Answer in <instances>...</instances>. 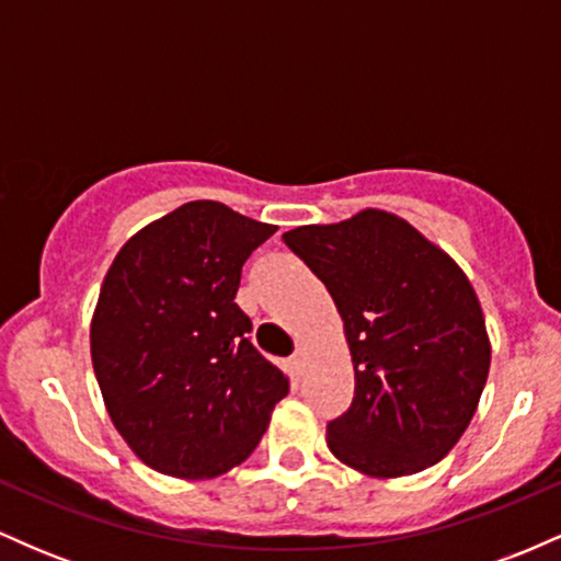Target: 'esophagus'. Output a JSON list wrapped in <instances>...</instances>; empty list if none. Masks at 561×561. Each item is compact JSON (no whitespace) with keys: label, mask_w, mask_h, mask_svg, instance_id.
<instances>
[{"label":"esophagus","mask_w":561,"mask_h":561,"mask_svg":"<svg viewBox=\"0 0 561 561\" xmlns=\"http://www.w3.org/2000/svg\"><path fill=\"white\" fill-rule=\"evenodd\" d=\"M306 371V351H298L293 358H289V375L300 377Z\"/></svg>","instance_id":"obj_1"}]
</instances>
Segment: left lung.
Instances as JSON below:
<instances>
[{
	"mask_svg": "<svg viewBox=\"0 0 561 561\" xmlns=\"http://www.w3.org/2000/svg\"><path fill=\"white\" fill-rule=\"evenodd\" d=\"M282 240L330 289L353 362V403L327 446L369 478L437 465L478 411L491 340L472 282L388 210L289 229Z\"/></svg>",
	"mask_w": 561,
	"mask_h": 561,
	"instance_id": "1",
	"label": "left lung"
}]
</instances>
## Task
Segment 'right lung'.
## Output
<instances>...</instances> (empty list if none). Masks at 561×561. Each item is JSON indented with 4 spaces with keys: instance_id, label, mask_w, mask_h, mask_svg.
Segmentation results:
<instances>
[{
    "instance_id": "1",
    "label": "right lung",
    "mask_w": 561,
    "mask_h": 561,
    "mask_svg": "<svg viewBox=\"0 0 561 561\" xmlns=\"http://www.w3.org/2000/svg\"><path fill=\"white\" fill-rule=\"evenodd\" d=\"M274 231L195 199L139 229L107 268L89 330L94 375L115 430L156 472H229L287 396L234 302L242 263Z\"/></svg>"
}]
</instances>
